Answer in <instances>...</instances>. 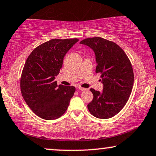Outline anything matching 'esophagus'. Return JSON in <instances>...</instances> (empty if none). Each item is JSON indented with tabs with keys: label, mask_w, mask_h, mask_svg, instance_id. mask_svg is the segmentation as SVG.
I'll list each match as a JSON object with an SVG mask.
<instances>
[{
	"label": "esophagus",
	"mask_w": 156,
	"mask_h": 156,
	"mask_svg": "<svg viewBox=\"0 0 156 156\" xmlns=\"http://www.w3.org/2000/svg\"><path fill=\"white\" fill-rule=\"evenodd\" d=\"M78 89H79V90H81V91H84V90H86V89H85V88L81 87H79Z\"/></svg>",
	"instance_id": "34e87169"
}]
</instances>
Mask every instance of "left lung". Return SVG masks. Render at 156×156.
I'll return each mask as SVG.
<instances>
[{
  "instance_id": "1",
  "label": "left lung",
  "mask_w": 156,
  "mask_h": 156,
  "mask_svg": "<svg viewBox=\"0 0 156 156\" xmlns=\"http://www.w3.org/2000/svg\"><path fill=\"white\" fill-rule=\"evenodd\" d=\"M80 44L94 51L96 73L101 74L103 84L101 92L90 89L94 97L88 110L98 118H112L124 108L132 92L134 74L130 61L118 44L103 38H85Z\"/></svg>"
}]
</instances>
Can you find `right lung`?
Instances as JSON below:
<instances>
[{
  "label": "right lung",
  "instance_id": "right-lung-1",
  "mask_svg": "<svg viewBox=\"0 0 156 156\" xmlns=\"http://www.w3.org/2000/svg\"><path fill=\"white\" fill-rule=\"evenodd\" d=\"M78 41L51 39L34 48L26 61L20 82L22 96L31 110L44 120L62 116L74 95V87L58 86L55 77L64 56Z\"/></svg>",
  "mask_w": 156,
  "mask_h": 156
}]
</instances>
